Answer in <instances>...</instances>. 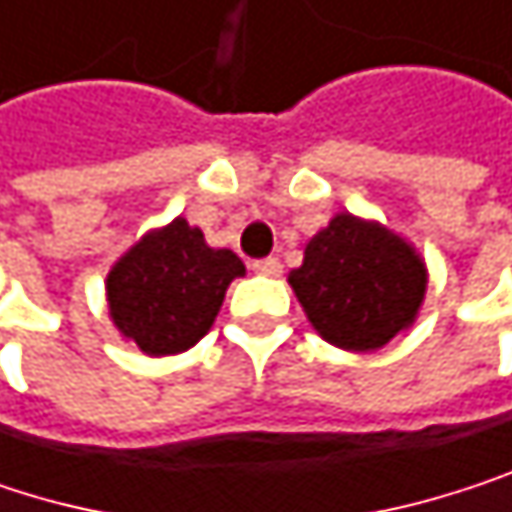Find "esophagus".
<instances>
[{
    "instance_id": "obj_1",
    "label": "esophagus",
    "mask_w": 512,
    "mask_h": 512,
    "mask_svg": "<svg viewBox=\"0 0 512 512\" xmlns=\"http://www.w3.org/2000/svg\"><path fill=\"white\" fill-rule=\"evenodd\" d=\"M251 270L258 273V276H279L282 273V261L279 258H261V261H254Z\"/></svg>"
}]
</instances>
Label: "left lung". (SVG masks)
<instances>
[{"label":"left lung","mask_w":512,"mask_h":512,"mask_svg":"<svg viewBox=\"0 0 512 512\" xmlns=\"http://www.w3.org/2000/svg\"><path fill=\"white\" fill-rule=\"evenodd\" d=\"M426 264L378 221L339 212L318 230L288 282L312 327L342 351H378L408 330L426 297Z\"/></svg>","instance_id":"8db88e82"}]
</instances>
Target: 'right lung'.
Returning a JSON list of instances; mask_svg holds the SVG:
<instances>
[{"mask_svg": "<svg viewBox=\"0 0 512 512\" xmlns=\"http://www.w3.org/2000/svg\"><path fill=\"white\" fill-rule=\"evenodd\" d=\"M245 276L230 248H209L185 218L149 230L107 273L116 330L149 357L182 354L212 327L224 291Z\"/></svg>", "mask_w": 512, "mask_h": 512, "instance_id": "1", "label": "right lung"}]
</instances>
